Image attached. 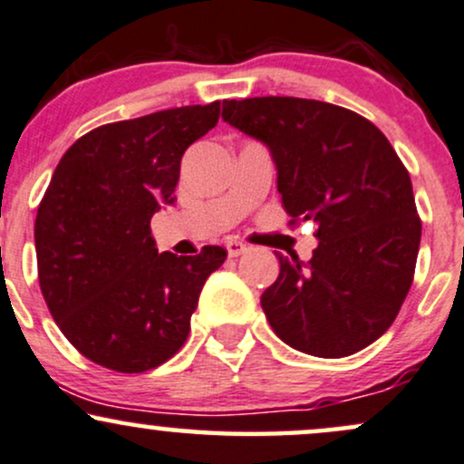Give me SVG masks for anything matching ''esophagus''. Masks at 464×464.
Segmentation results:
<instances>
[{"instance_id":"34e87169","label":"esophagus","mask_w":464,"mask_h":464,"mask_svg":"<svg viewBox=\"0 0 464 464\" xmlns=\"http://www.w3.org/2000/svg\"><path fill=\"white\" fill-rule=\"evenodd\" d=\"M226 249H227V256L237 258V256H241V254L247 252V245H243L241 241H227L226 243Z\"/></svg>"}]
</instances>
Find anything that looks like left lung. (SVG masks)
<instances>
[{
    "instance_id": "left-lung-1",
    "label": "left lung",
    "mask_w": 464,
    "mask_h": 464,
    "mask_svg": "<svg viewBox=\"0 0 464 464\" xmlns=\"http://www.w3.org/2000/svg\"><path fill=\"white\" fill-rule=\"evenodd\" d=\"M223 121L266 145L293 221L317 223L308 263L277 254L280 276L260 297L293 350L350 356L391 328L411 291L421 241L411 176L389 139L328 102H223Z\"/></svg>"
}]
</instances>
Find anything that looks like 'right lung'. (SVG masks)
I'll list each match as a JSON object with an SVG mask.
<instances>
[{
    "mask_svg": "<svg viewBox=\"0 0 464 464\" xmlns=\"http://www.w3.org/2000/svg\"><path fill=\"white\" fill-rule=\"evenodd\" d=\"M219 103L91 130L60 158L41 199L43 297L71 345L102 367L143 373L178 353L204 282L226 260L219 245L158 254L150 227L173 204L184 151L215 128Z\"/></svg>",
    "mask_w": 464,
    "mask_h": 464,
    "instance_id": "obj_1",
    "label": "right lung"
}]
</instances>
